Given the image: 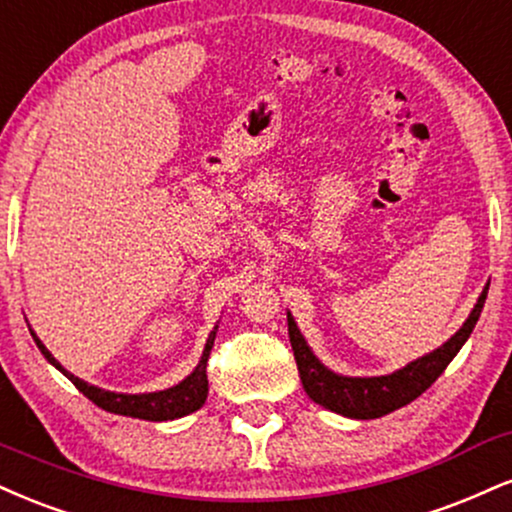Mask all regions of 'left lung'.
I'll use <instances>...</instances> for the list:
<instances>
[{
    "mask_svg": "<svg viewBox=\"0 0 512 512\" xmlns=\"http://www.w3.org/2000/svg\"><path fill=\"white\" fill-rule=\"evenodd\" d=\"M486 293H489V283L484 286L465 324L441 348L432 350L424 357H417L415 362H410V365L393 374H384V377H343V374L331 372L329 367H324L317 360V355L307 346L298 324L288 312V336H291L293 355L295 362H298L305 393L322 408L338 412L343 417H353V420H374V417L389 415V412L403 408L417 396H422L441 377L443 369L451 365L458 350L465 346L474 324L482 315Z\"/></svg>",
    "mask_w": 512,
    "mask_h": 512,
    "instance_id": "obj_1",
    "label": "left lung"
}]
</instances>
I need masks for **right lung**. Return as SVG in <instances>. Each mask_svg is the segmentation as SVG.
<instances>
[{
	"instance_id": "right-lung-1",
	"label": "right lung",
	"mask_w": 512,
	"mask_h": 512,
	"mask_svg": "<svg viewBox=\"0 0 512 512\" xmlns=\"http://www.w3.org/2000/svg\"><path fill=\"white\" fill-rule=\"evenodd\" d=\"M30 336H33V341L38 343L40 353L47 357V362H52V365L57 367L66 379H71L83 396H88L97 408L114 412V415L138 417V420H147V422H166V420H178V417H186L190 412L200 410L207 400V391H209L207 357H209V350L214 346L217 326H214V331L209 334L200 362H197L193 372H190L181 384L171 386V389H164V391H155V393H114V391L97 389V386L88 384V381L73 377L71 372H66V369L61 367L52 357V353L45 348V343L35 336L33 329H30Z\"/></svg>"
}]
</instances>
